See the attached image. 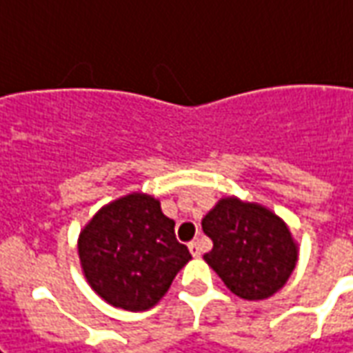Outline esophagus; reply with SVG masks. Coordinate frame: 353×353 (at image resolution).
<instances>
[{
    "instance_id": "1",
    "label": "esophagus",
    "mask_w": 353,
    "mask_h": 353,
    "mask_svg": "<svg viewBox=\"0 0 353 353\" xmlns=\"http://www.w3.org/2000/svg\"><path fill=\"white\" fill-rule=\"evenodd\" d=\"M189 250H191V254H193L194 258H199L202 254V246L199 241H193V243H189Z\"/></svg>"
}]
</instances>
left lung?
Segmentation results:
<instances>
[{"label": "left lung", "mask_w": 353, "mask_h": 353, "mask_svg": "<svg viewBox=\"0 0 353 353\" xmlns=\"http://www.w3.org/2000/svg\"><path fill=\"white\" fill-rule=\"evenodd\" d=\"M212 250L204 262L243 300H265L296 268L298 243L287 221L260 202L223 196L204 218Z\"/></svg>", "instance_id": "obj_1"}]
</instances>
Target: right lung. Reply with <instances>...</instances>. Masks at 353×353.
<instances>
[{"label": "right lung", "instance_id": "obj_1", "mask_svg": "<svg viewBox=\"0 0 353 353\" xmlns=\"http://www.w3.org/2000/svg\"><path fill=\"white\" fill-rule=\"evenodd\" d=\"M174 225L159 199L141 191L105 204L78 235L80 265L90 287L107 304L128 312L159 304L191 260Z\"/></svg>", "mask_w": 353, "mask_h": 353}]
</instances>
